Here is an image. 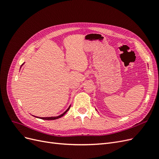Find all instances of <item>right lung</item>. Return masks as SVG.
<instances>
[{
  "instance_id": "obj_1",
  "label": "right lung",
  "mask_w": 159,
  "mask_h": 159,
  "mask_svg": "<svg viewBox=\"0 0 159 159\" xmlns=\"http://www.w3.org/2000/svg\"><path fill=\"white\" fill-rule=\"evenodd\" d=\"M23 64H22V66L23 65ZM70 106L71 105H70V107L66 109V111H64L63 113L62 114H61V115H60L59 116H56V117H36V116H34V117H37V118H39V119H44V120H54V119H59V118H60V117H61L62 116H64V115L68 111V110L70 109Z\"/></svg>"
}]
</instances>
